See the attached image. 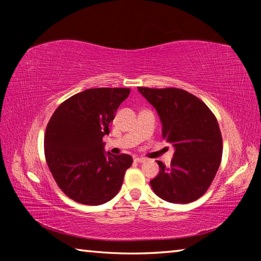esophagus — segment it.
Wrapping results in <instances>:
<instances>
[{
    "mask_svg": "<svg viewBox=\"0 0 261 261\" xmlns=\"http://www.w3.org/2000/svg\"><path fill=\"white\" fill-rule=\"evenodd\" d=\"M135 161L138 162V163H143V162L146 161V159H144V158H136Z\"/></svg>",
    "mask_w": 261,
    "mask_h": 261,
    "instance_id": "esophagus-1",
    "label": "esophagus"
}]
</instances>
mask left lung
<instances>
[{
  "label": "left lung",
  "mask_w": 261,
  "mask_h": 261,
  "mask_svg": "<svg viewBox=\"0 0 261 261\" xmlns=\"http://www.w3.org/2000/svg\"><path fill=\"white\" fill-rule=\"evenodd\" d=\"M156 109L162 137L175 148L170 167L158 161L160 171L151 182L154 193L174 204H188L204 194L222 158V137L211 109L180 88L138 87Z\"/></svg>",
  "instance_id": "obj_1"
}]
</instances>
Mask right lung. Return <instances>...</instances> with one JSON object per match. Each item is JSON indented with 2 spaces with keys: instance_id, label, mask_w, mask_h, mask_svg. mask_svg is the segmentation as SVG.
Masks as SVG:
<instances>
[{
  "instance_id": "right-lung-1",
  "label": "right lung",
  "mask_w": 261,
  "mask_h": 261,
  "mask_svg": "<svg viewBox=\"0 0 261 261\" xmlns=\"http://www.w3.org/2000/svg\"><path fill=\"white\" fill-rule=\"evenodd\" d=\"M130 88H90L61 103L48 122L45 155L59 188L84 205H102L116 196L125 170L127 154L105 152L102 137Z\"/></svg>"
}]
</instances>
